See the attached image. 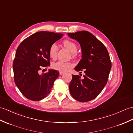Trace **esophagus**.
Wrapping results in <instances>:
<instances>
[{"instance_id":"1","label":"esophagus","mask_w":133,"mask_h":133,"mask_svg":"<svg viewBox=\"0 0 133 133\" xmlns=\"http://www.w3.org/2000/svg\"><path fill=\"white\" fill-rule=\"evenodd\" d=\"M63 74H64V72H63V71H59V74H60V75H63Z\"/></svg>"}]
</instances>
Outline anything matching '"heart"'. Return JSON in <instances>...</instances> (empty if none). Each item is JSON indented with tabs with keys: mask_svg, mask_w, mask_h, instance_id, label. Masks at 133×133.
Here are the masks:
<instances>
[{
	"mask_svg": "<svg viewBox=\"0 0 133 133\" xmlns=\"http://www.w3.org/2000/svg\"><path fill=\"white\" fill-rule=\"evenodd\" d=\"M63 44L64 47L66 48L71 52L73 54H75L77 51V46L75 43L69 40H65L63 42ZM58 53V46L53 43L52 44L49 49V55L52 59H55L57 56ZM74 66V64L71 62H66L63 61H58L55 62H53L51 64V67L53 69L56 70L60 71H66L69 70L70 68H71Z\"/></svg>",
	"mask_w": 133,
	"mask_h": 133,
	"instance_id": "obj_1",
	"label": "heart"
}]
</instances>
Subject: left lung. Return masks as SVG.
Wrapping results in <instances>:
<instances>
[{"instance_id":"8db88e82","label":"left lung","mask_w":133,"mask_h":133,"mask_svg":"<svg viewBox=\"0 0 133 133\" xmlns=\"http://www.w3.org/2000/svg\"><path fill=\"white\" fill-rule=\"evenodd\" d=\"M67 35L76 40L82 49V59L74 69L85 73L83 79L72 75L69 85L70 94L80 102L91 101L107 84L112 67L109 53L103 43L87 31L69 33Z\"/></svg>"}]
</instances>
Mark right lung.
Segmentation results:
<instances>
[{
    "label": "right lung",
    "instance_id": "add662e5",
    "mask_svg": "<svg viewBox=\"0 0 133 133\" xmlns=\"http://www.w3.org/2000/svg\"><path fill=\"white\" fill-rule=\"evenodd\" d=\"M63 34L41 31L25 39L18 46L13 63L15 84L25 97L39 101L50 92L59 72L49 70L39 74L42 67L50 66L49 49Z\"/></svg>",
    "mask_w": 133,
    "mask_h": 133
}]
</instances>
